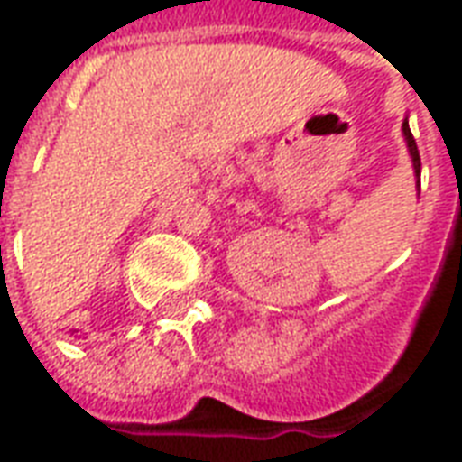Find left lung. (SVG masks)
Returning a JSON list of instances; mask_svg holds the SVG:
<instances>
[{
  "instance_id": "8db88e82",
  "label": "left lung",
  "mask_w": 462,
  "mask_h": 462,
  "mask_svg": "<svg viewBox=\"0 0 462 462\" xmlns=\"http://www.w3.org/2000/svg\"><path fill=\"white\" fill-rule=\"evenodd\" d=\"M403 138H406L408 152H411V162H413V172H416V182H420V155H418V145L413 141V133L408 128V118L403 121Z\"/></svg>"
}]
</instances>
